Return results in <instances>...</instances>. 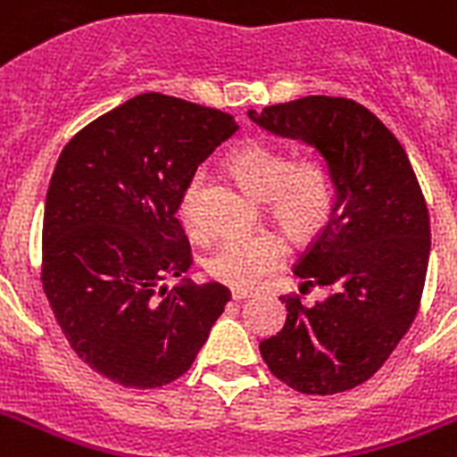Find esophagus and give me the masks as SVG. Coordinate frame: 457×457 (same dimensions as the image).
Here are the masks:
<instances>
[{"instance_id":"1","label":"esophagus","mask_w":457,"mask_h":457,"mask_svg":"<svg viewBox=\"0 0 457 457\" xmlns=\"http://www.w3.org/2000/svg\"><path fill=\"white\" fill-rule=\"evenodd\" d=\"M251 292H246V289H232V301H244L249 299Z\"/></svg>"}]
</instances>
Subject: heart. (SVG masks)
<instances>
[{
	"label": "heart",
	"instance_id": "1",
	"mask_svg": "<svg viewBox=\"0 0 457 457\" xmlns=\"http://www.w3.org/2000/svg\"><path fill=\"white\" fill-rule=\"evenodd\" d=\"M229 170L237 182L261 201H268L272 218L294 239H308L325 228L334 213L337 189L327 165L318 158L292 156L278 146L249 142L229 158ZM201 175L187 182L179 215L189 235H201L196 220V192ZM287 256L285 242L272 232L229 237L220 242L204 261V268L213 279L237 289L256 287L270 275Z\"/></svg>",
	"mask_w": 457,
	"mask_h": 457
}]
</instances>
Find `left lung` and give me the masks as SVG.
<instances>
[{"label": "left lung", "mask_w": 457, "mask_h": 457, "mask_svg": "<svg viewBox=\"0 0 457 457\" xmlns=\"http://www.w3.org/2000/svg\"><path fill=\"white\" fill-rule=\"evenodd\" d=\"M249 118L322 158L337 204L294 275L329 289L308 308L282 296V332L261 341L270 372L301 394L368 382L411 329L429 263V213L403 146L365 106L303 96Z\"/></svg>", "instance_id": "obj_1"}]
</instances>
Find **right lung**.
<instances>
[{
    "instance_id": "1",
    "label": "right lung",
    "mask_w": 457,
    "mask_h": 457,
    "mask_svg": "<svg viewBox=\"0 0 457 457\" xmlns=\"http://www.w3.org/2000/svg\"><path fill=\"white\" fill-rule=\"evenodd\" d=\"M239 130L222 111L146 92L82 128L46 189L42 287L89 368L156 389L192 368L229 289L192 285L178 220L187 182ZM180 278L172 290L162 285Z\"/></svg>"
}]
</instances>
